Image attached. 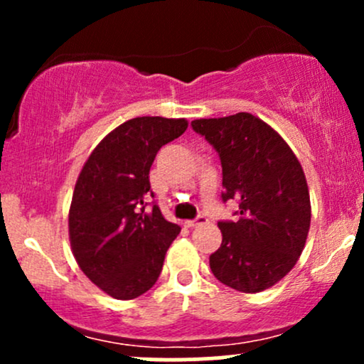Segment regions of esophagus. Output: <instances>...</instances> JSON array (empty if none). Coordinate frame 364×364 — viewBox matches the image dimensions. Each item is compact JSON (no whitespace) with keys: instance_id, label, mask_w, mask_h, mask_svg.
I'll return each instance as SVG.
<instances>
[{"instance_id":"1","label":"esophagus","mask_w":364,"mask_h":364,"mask_svg":"<svg viewBox=\"0 0 364 364\" xmlns=\"http://www.w3.org/2000/svg\"><path fill=\"white\" fill-rule=\"evenodd\" d=\"M207 217H203V215H198V217H196V219H193V220H186V223H185V225H186V228H191V229H193V228H196V225H202V224H207Z\"/></svg>"}]
</instances>
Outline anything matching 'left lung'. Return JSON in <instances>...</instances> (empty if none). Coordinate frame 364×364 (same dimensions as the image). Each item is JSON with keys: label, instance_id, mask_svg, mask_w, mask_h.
Masks as SVG:
<instances>
[{"label": "left lung", "instance_id": "8db88e82", "mask_svg": "<svg viewBox=\"0 0 364 364\" xmlns=\"http://www.w3.org/2000/svg\"><path fill=\"white\" fill-rule=\"evenodd\" d=\"M223 164V200L240 205L219 223L223 243L212 274L241 292H260L291 272L310 231L311 205L298 157L275 129L250 112L191 121Z\"/></svg>", "mask_w": 364, "mask_h": 364}]
</instances>
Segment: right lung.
Listing matches in <instances>:
<instances>
[{
    "mask_svg": "<svg viewBox=\"0 0 364 364\" xmlns=\"http://www.w3.org/2000/svg\"><path fill=\"white\" fill-rule=\"evenodd\" d=\"M185 118L124 121L92 150L78 174L68 214L70 245L82 272L116 299L147 292L181 231L157 205L145 210L159 149L181 136Z\"/></svg>",
    "mask_w": 364,
    "mask_h": 364,
    "instance_id": "add662e5",
    "label": "right lung"
}]
</instances>
